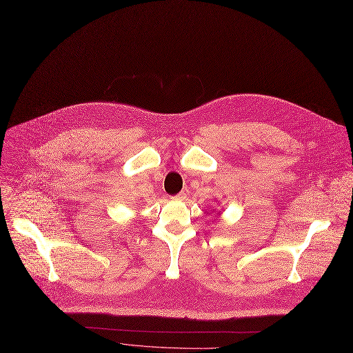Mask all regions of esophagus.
<instances>
[{"label":"esophagus","mask_w":353,"mask_h":353,"mask_svg":"<svg viewBox=\"0 0 353 353\" xmlns=\"http://www.w3.org/2000/svg\"><path fill=\"white\" fill-rule=\"evenodd\" d=\"M186 197H188V192H186V190H181L179 194L173 196V199H174V200H184Z\"/></svg>","instance_id":"esophagus-1"}]
</instances>
